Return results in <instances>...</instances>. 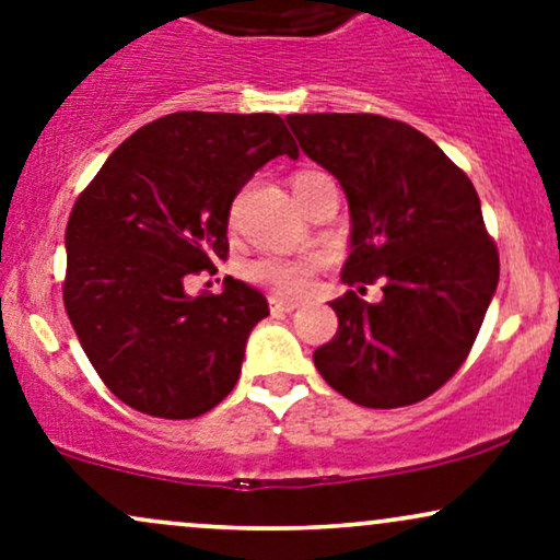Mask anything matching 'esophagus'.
<instances>
[{
  "instance_id": "1",
  "label": "esophagus",
  "mask_w": 560,
  "mask_h": 560,
  "mask_svg": "<svg viewBox=\"0 0 560 560\" xmlns=\"http://www.w3.org/2000/svg\"><path fill=\"white\" fill-rule=\"evenodd\" d=\"M268 302H271V311L273 313H292L294 307H298V302L284 300V298H271Z\"/></svg>"
}]
</instances>
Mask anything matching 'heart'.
<instances>
[{
    "label": "heart",
    "mask_w": 560,
    "mask_h": 560,
    "mask_svg": "<svg viewBox=\"0 0 560 560\" xmlns=\"http://www.w3.org/2000/svg\"><path fill=\"white\" fill-rule=\"evenodd\" d=\"M313 173H300L294 178V189ZM318 273L316 258H260L247 266V279L253 284L271 289L279 298H300L313 287Z\"/></svg>",
    "instance_id": "1"
}]
</instances>
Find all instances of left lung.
<instances>
[{
    "label": "left lung",
    "instance_id": "left-lung-1",
    "mask_svg": "<svg viewBox=\"0 0 560 560\" xmlns=\"http://www.w3.org/2000/svg\"><path fill=\"white\" fill-rule=\"evenodd\" d=\"M287 124L337 176L352 215V289L331 302L339 329L313 352L318 374L365 408L427 400L464 365L498 289V244L471 178L402 120L313 113ZM369 283L383 284L376 303L362 298Z\"/></svg>",
    "mask_w": 560,
    "mask_h": 560
}]
</instances>
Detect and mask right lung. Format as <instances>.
I'll return each instance as SVG.
<instances>
[{
    "label": "right lung",
    "instance_id": "add662e5",
    "mask_svg": "<svg viewBox=\"0 0 560 560\" xmlns=\"http://www.w3.org/2000/svg\"><path fill=\"white\" fill-rule=\"evenodd\" d=\"M300 150L273 113H171L141 126L75 199L62 300L105 387L139 413L197 419L240 378L268 316L258 289L184 281L229 258V213L268 160Z\"/></svg>",
    "mask_w": 560,
    "mask_h": 560
}]
</instances>
